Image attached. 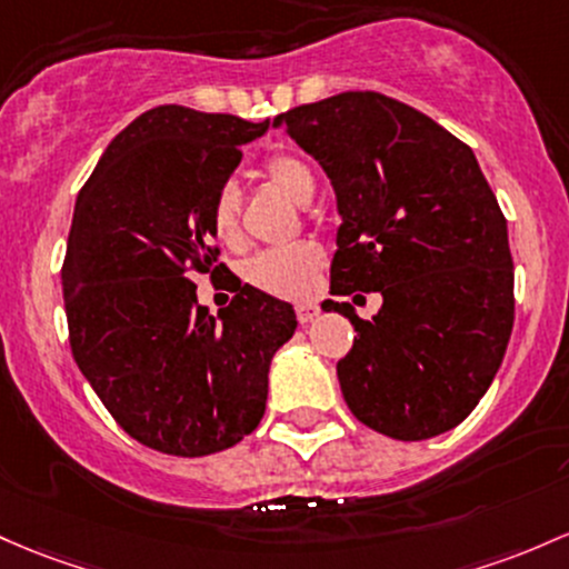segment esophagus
Listing matches in <instances>:
<instances>
[{
  "label": "esophagus",
  "instance_id": "esophagus-1",
  "mask_svg": "<svg viewBox=\"0 0 569 569\" xmlns=\"http://www.w3.org/2000/svg\"><path fill=\"white\" fill-rule=\"evenodd\" d=\"M318 313H321V310H318V305H313V302L297 305V321L299 323H310Z\"/></svg>",
  "mask_w": 569,
  "mask_h": 569
}]
</instances>
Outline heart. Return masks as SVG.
Wrapping results in <instances>:
<instances>
[{"label":"heart","instance_id":"heart-1","mask_svg":"<svg viewBox=\"0 0 569 569\" xmlns=\"http://www.w3.org/2000/svg\"><path fill=\"white\" fill-rule=\"evenodd\" d=\"M264 178L297 204H308L316 193V178L305 161L291 153H272L261 167ZM210 229L218 240L232 242L240 232V191L234 183L218 189L210 204ZM321 248L313 242H295L286 248L261 251L246 264L248 283L272 297H305L321 270Z\"/></svg>","mask_w":569,"mask_h":569}]
</instances>
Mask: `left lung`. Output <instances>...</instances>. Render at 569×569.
Returning a JSON list of instances; mask_svg holds the SVG:
<instances>
[{
  "instance_id": "8db88e82",
  "label": "left lung",
  "mask_w": 569,
  "mask_h": 569,
  "mask_svg": "<svg viewBox=\"0 0 569 569\" xmlns=\"http://www.w3.org/2000/svg\"><path fill=\"white\" fill-rule=\"evenodd\" d=\"M337 197L332 291H380L372 321L348 302L353 348L337 361L351 413L395 440L465 421L513 329L508 221L476 153L410 104L346 91L274 118Z\"/></svg>"
}]
</instances>
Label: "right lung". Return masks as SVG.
Returning <instances> with one entry per match:
<instances>
[{
  "instance_id": "obj_1",
  "label": "right lung",
  "mask_w": 569,
  "mask_h": 569,
  "mask_svg": "<svg viewBox=\"0 0 569 569\" xmlns=\"http://www.w3.org/2000/svg\"><path fill=\"white\" fill-rule=\"evenodd\" d=\"M270 129L161 104L112 137L78 193L61 270L80 372L127 435L170 457H208L259 427L272 356L295 308L237 283L229 308L197 302L218 264L210 204Z\"/></svg>"
}]
</instances>
